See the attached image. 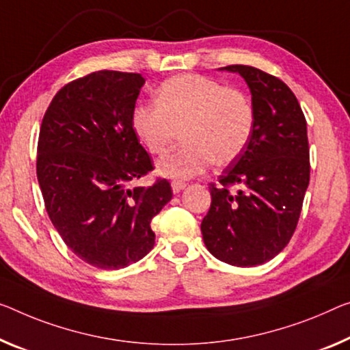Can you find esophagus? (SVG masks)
<instances>
[{"mask_svg": "<svg viewBox=\"0 0 350 350\" xmlns=\"http://www.w3.org/2000/svg\"><path fill=\"white\" fill-rule=\"evenodd\" d=\"M170 186H172V191H174V193H180L186 187V183H183V181H172Z\"/></svg>", "mask_w": 350, "mask_h": 350, "instance_id": "obj_1", "label": "esophagus"}]
</instances>
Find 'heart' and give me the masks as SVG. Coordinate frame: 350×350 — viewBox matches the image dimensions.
Masks as SVG:
<instances>
[{"label": "heart", "instance_id": "b5f03b06", "mask_svg": "<svg viewBox=\"0 0 350 350\" xmlns=\"http://www.w3.org/2000/svg\"><path fill=\"white\" fill-rule=\"evenodd\" d=\"M255 109L249 96L214 79L185 73L164 81L157 103L137 105L131 128L139 144L152 154H163L183 131V144L161 158L157 172L183 181L205 172L214 161L233 163L249 144Z\"/></svg>", "mask_w": 350, "mask_h": 350}]
</instances>
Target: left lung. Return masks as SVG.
Returning a JSON list of instances; mask_svg holds the SVG:
<instances>
[{
  "mask_svg": "<svg viewBox=\"0 0 350 350\" xmlns=\"http://www.w3.org/2000/svg\"><path fill=\"white\" fill-rule=\"evenodd\" d=\"M219 70L244 78L255 126L241 157L219 176V186L209 185L211 206L200 228L213 256L252 267L280 254L297 227L310 183L306 122L282 79L249 66ZM231 185L239 191L231 193Z\"/></svg>",
  "mask_w": 350,
  "mask_h": 350,
  "instance_id": "left-lung-1",
  "label": "left lung"
}]
</instances>
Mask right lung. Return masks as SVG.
I'll return each mask as SVG.
<instances>
[{
	"mask_svg": "<svg viewBox=\"0 0 350 350\" xmlns=\"http://www.w3.org/2000/svg\"><path fill=\"white\" fill-rule=\"evenodd\" d=\"M145 79L100 70L59 90L44 116L37 180L53 225L83 261L122 269L154 245L152 219L170 202L167 180L133 183L153 170L131 128Z\"/></svg>",
	"mask_w": 350,
	"mask_h": 350,
	"instance_id": "right-lung-1",
	"label": "right lung"
}]
</instances>
